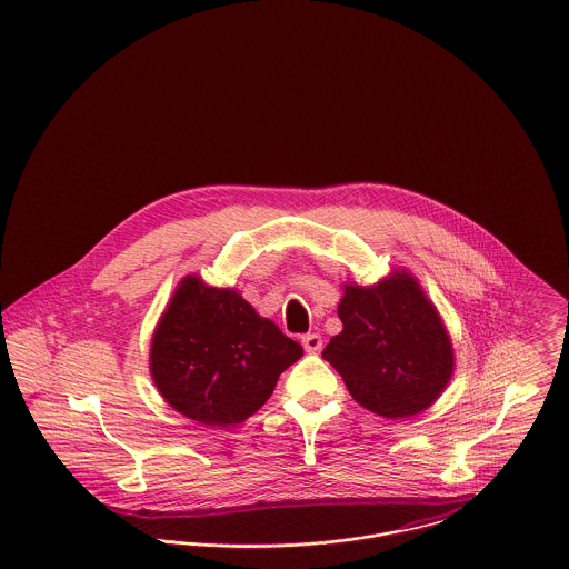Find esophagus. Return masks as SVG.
Instances as JSON below:
<instances>
[{"instance_id":"obj_1","label":"esophagus","mask_w":569,"mask_h":569,"mask_svg":"<svg viewBox=\"0 0 569 569\" xmlns=\"http://www.w3.org/2000/svg\"><path fill=\"white\" fill-rule=\"evenodd\" d=\"M303 349L308 351V353H317L319 349H321V337L319 335H303L302 337Z\"/></svg>"}]
</instances>
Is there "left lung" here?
I'll use <instances>...</instances> for the list:
<instances>
[{
    "mask_svg": "<svg viewBox=\"0 0 569 569\" xmlns=\"http://www.w3.org/2000/svg\"><path fill=\"white\" fill-rule=\"evenodd\" d=\"M342 332L323 358L349 395L383 418L427 410L453 376V345L417 280L395 271L373 287L345 284Z\"/></svg>",
    "mask_w": 569,
    "mask_h": 569,
    "instance_id": "obj_1",
    "label": "left lung"
}]
</instances>
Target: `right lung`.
<instances>
[{
  "label": "right lung",
  "mask_w": 569,
  "mask_h": 569,
  "mask_svg": "<svg viewBox=\"0 0 569 569\" xmlns=\"http://www.w3.org/2000/svg\"><path fill=\"white\" fill-rule=\"evenodd\" d=\"M302 353L237 291L186 276L154 328L151 376L177 412L228 427L252 417Z\"/></svg>",
  "instance_id": "right-lung-1"
}]
</instances>
